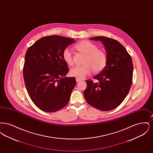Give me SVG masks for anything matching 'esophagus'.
<instances>
[{
    "mask_svg": "<svg viewBox=\"0 0 153 153\" xmlns=\"http://www.w3.org/2000/svg\"><path fill=\"white\" fill-rule=\"evenodd\" d=\"M76 82H79V81H81V80H80V79H76Z\"/></svg>",
    "mask_w": 153,
    "mask_h": 153,
    "instance_id": "obj_1",
    "label": "esophagus"
}]
</instances>
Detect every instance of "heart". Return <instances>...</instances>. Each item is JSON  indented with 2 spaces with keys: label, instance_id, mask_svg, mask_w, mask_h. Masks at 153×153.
Returning a JSON list of instances; mask_svg holds the SVG:
<instances>
[{
  "label": "heart",
  "instance_id": "heart-1",
  "mask_svg": "<svg viewBox=\"0 0 153 153\" xmlns=\"http://www.w3.org/2000/svg\"><path fill=\"white\" fill-rule=\"evenodd\" d=\"M75 48L80 52L85 54L86 57L84 61V65L76 66L70 71V75L76 79H82L94 71L99 73L104 69L107 62V56L105 51L98 49V47L92 42L84 40L75 45ZM62 58L69 65L73 64L72 51L66 48L62 53Z\"/></svg>",
  "mask_w": 153,
  "mask_h": 153
}]
</instances>
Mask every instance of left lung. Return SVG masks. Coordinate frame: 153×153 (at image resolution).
I'll use <instances>...</instances> for the list:
<instances>
[{"mask_svg": "<svg viewBox=\"0 0 153 153\" xmlns=\"http://www.w3.org/2000/svg\"><path fill=\"white\" fill-rule=\"evenodd\" d=\"M104 45L107 56V65L94 77L97 82L87 80L84 97L91 106L102 111L116 108L128 94L132 81L133 64L130 54L117 41L106 36L90 38Z\"/></svg>", "mask_w": 153, "mask_h": 153, "instance_id": "8db88e82", "label": "left lung"}]
</instances>
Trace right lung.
<instances>
[{"label": "right lung", "mask_w": 153, "mask_h": 153, "mask_svg": "<svg viewBox=\"0 0 153 153\" xmlns=\"http://www.w3.org/2000/svg\"><path fill=\"white\" fill-rule=\"evenodd\" d=\"M74 42L60 36H44L26 51L23 71L26 88L31 100L44 111H57L69 101L76 81L65 77L69 68L62 53Z\"/></svg>", "instance_id": "right-lung-1"}]
</instances>
